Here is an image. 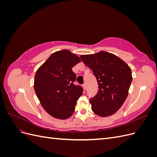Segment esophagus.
Wrapping results in <instances>:
<instances>
[{
	"mask_svg": "<svg viewBox=\"0 0 157 157\" xmlns=\"http://www.w3.org/2000/svg\"><path fill=\"white\" fill-rule=\"evenodd\" d=\"M83 88H84V90L86 89V83H84L83 84Z\"/></svg>",
	"mask_w": 157,
	"mask_h": 157,
	"instance_id": "esophagus-1",
	"label": "esophagus"
}]
</instances>
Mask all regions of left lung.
I'll list each match as a JSON object with an SVG mask.
<instances>
[{
    "label": "left lung",
    "mask_w": 157,
    "mask_h": 157,
    "mask_svg": "<svg viewBox=\"0 0 157 157\" xmlns=\"http://www.w3.org/2000/svg\"><path fill=\"white\" fill-rule=\"evenodd\" d=\"M93 71L98 84L96 96L90 99L92 111L105 117L113 115L125 101L132 81L130 67L116 55L105 51L80 56Z\"/></svg>",
    "instance_id": "left-lung-1"
}]
</instances>
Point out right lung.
<instances>
[{"label": "right lung", "mask_w": 157, "mask_h": 157, "mask_svg": "<svg viewBox=\"0 0 157 157\" xmlns=\"http://www.w3.org/2000/svg\"><path fill=\"white\" fill-rule=\"evenodd\" d=\"M80 58L68 50L52 54L37 69L34 89L44 110L59 119H67L75 111L77 101L83 89L75 86L76 74L72 68Z\"/></svg>", "instance_id": "obj_1"}]
</instances>
